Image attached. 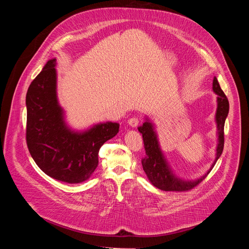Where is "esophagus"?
Instances as JSON below:
<instances>
[{"label":"esophagus","instance_id":"esophagus-1","mask_svg":"<svg viewBox=\"0 0 249 249\" xmlns=\"http://www.w3.org/2000/svg\"><path fill=\"white\" fill-rule=\"evenodd\" d=\"M128 124L131 126V127H137L139 124H140V120L136 117H133V118H130L128 120Z\"/></svg>","mask_w":249,"mask_h":249}]
</instances>
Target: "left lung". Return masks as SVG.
Segmentation results:
<instances>
[{
	"instance_id": "obj_1",
	"label": "left lung",
	"mask_w": 249,
	"mask_h": 249,
	"mask_svg": "<svg viewBox=\"0 0 249 249\" xmlns=\"http://www.w3.org/2000/svg\"><path fill=\"white\" fill-rule=\"evenodd\" d=\"M213 89L218 94L217 101H218V107L216 113V122L218 128V146H217V154L216 160L214 163L212 164L211 168L208 172L203 175L201 178L195 181H184L180 178H177L176 176L171 172L159 145V141L157 138V134L154 131L153 124L147 119V121L138 128L139 132L143 136L144 140V146L146 150V157L142 160V165L143 169L147 174L148 179L150 182L157 188L162 191H177V192H183L193 189L197 186L205 177L210 173L212 168L214 167L217 160L221 157L224 144H225V134H224V127L225 121L229 114L230 104L228 97L226 96L225 92L222 90L217 78L215 77L213 80Z\"/></svg>"
}]
</instances>
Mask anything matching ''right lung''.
Masks as SVG:
<instances>
[{
  "instance_id": "1",
  "label": "right lung",
  "mask_w": 249,
  "mask_h": 249,
  "mask_svg": "<svg viewBox=\"0 0 249 249\" xmlns=\"http://www.w3.org/2000/svg\"><path fill=\"white\" fill-rule=\"evenodd\" d=\"M56 59L49 60L26 92V144L38 167L56 180H88L98 164V152L117 135L119 124L106 122L78 133L64 121L57 100Z\"/></svg>"
}]
</instances>
